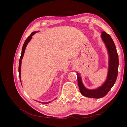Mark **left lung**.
Instances as JSON below:
<instances>
[{
    "label": "left lung",
    "mask_w": 127,
    "mask_h": 127,
    "mask_svg": "<svg viewBox=\"0 0 127 127\" xmlns=\"http://www.w3.org/2000/svg\"><path fill=\"white\" fill-rule=\"evenodd\" d=\"M101 38L106 45L109 56V70L104 83L96 89L88 90L83 85L78 73L77 74L80 93L84 96L90 98H99L105 96L113 86L118 76L119 58L116 45L110 35L105 32H102Z\"/></svg>",
    "instance_id": "8db88e82"
}]
</instances>
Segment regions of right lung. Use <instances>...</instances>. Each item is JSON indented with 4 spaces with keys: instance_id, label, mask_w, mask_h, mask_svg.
<instances>
[{
    "instance_id": "add662e5",
    "label": "right lung",
    "mask_w": 127,
    "mask_h": 127,
    "mask_svg": "<svg viewBox=\"0 0 127 127\" xmlns=\"http://www.w3.org/2000/svg\"><path fill=\"white\" fill-rule=\"evenodd\" d=\"M36 33V32H32L31 34V35L27 38L26 40H25V41L24 42V43L23 44V48H22V53H21V56L20 57V61H19V66H18V71H19V75H20V79L21 80V63H22V59L23 58V57L24 54V52H25V49L27 45H28L29 42L30 41V40H31L32 36L34 35V34ZM40 103H43V104H47L49 103H50V102H39Z\"/></svg>"
}]
</instances>
